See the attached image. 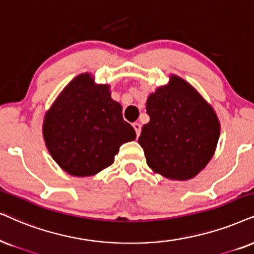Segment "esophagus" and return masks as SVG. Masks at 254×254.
<instances>
[{
  "instance_id": "34e87169",
  "label": "esophagus",
  "mask_w": 254,
  "mask_h": 254,
  "mask_svg": "<svg viewBox=\"0 0 254 254\" xmlns=\"http://www.w3.org/2000/svg\"><path fill=\"white\" fill-rule=\"evenodd\" d=\"M132 127H133L134 131H136L137 137H138V136H139V134H140V131H142V125H140L139 123H138V122H136V123H133V124H132Z\"/></svg>"
}]
</instances>
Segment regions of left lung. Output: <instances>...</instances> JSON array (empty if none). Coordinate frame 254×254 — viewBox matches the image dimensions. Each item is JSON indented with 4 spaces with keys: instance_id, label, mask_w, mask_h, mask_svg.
Instances as JSON below:
<instances>
[{
    "instance_id": "obj_1",
    "label": "left lung",
    "mask_w": 254,
    "mask_h": 254,
    "mask_svg": "<svg viewBox=\"0 0 254 254\" xmlns=\"http://www.w3.org/2000/svg\"><path fill=\"white\" fill-rule=\"evenodd\" d=\"M150 122L138 143L153 172L171 181H189L208 164L216 151L220 123L212 105L175 73L146 99Z\"/></svg>"
}]
</instances>
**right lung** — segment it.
<instances>
[{
  "mask_svg": "<svg viewBox=\"0 0 254 254\" xmlns=\"http://www.w3.org/2000/svg\"><path fill=\"white\" fill-rule=\"evenodd\" d=\"M43 139L60 168L75 177L95 176L110 166L123 143L136 139L123 120L110 85L90 72L76 76L57 96L43 120Z\"/></svg>",
  "mask_w": 254,
  "mask_h": 254,
  "instance_id": "right-lung-1",
  "label": "right lung"
}]
</instances>
